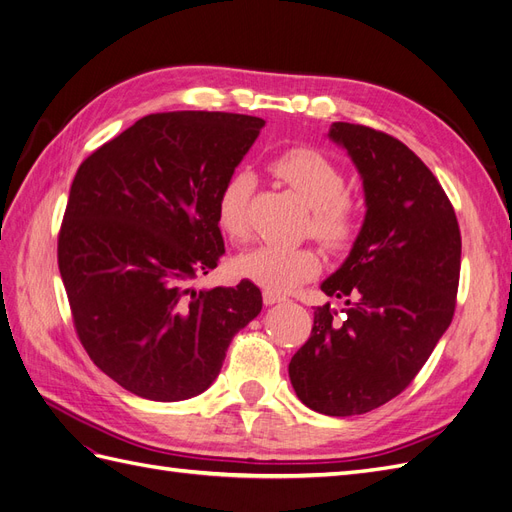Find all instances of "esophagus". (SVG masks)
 I'll use <instances>...</instances> for the list:
<instances>
[{
  "label": "esophagus",
  "mask_w": 512,
  "mask_h": 512,
  "mask_svg": "<svg viewBox=\"0 0 512 512\" xmlns=\"http://www.w3.org/2000/svg\"><path fill=\"white\" fill-rule=\"evenodd\" d=\"M262 299H265V305H275V303L286 301L284 294L273 292V290H265V292H262Z\"/></svg>",
  "instance_id": "esophagus-1"
}]
</instances>
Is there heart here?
<instances>
[{
    "label": "heart",
    "instance_id": "1",
    "mask_svg": "<svg viewBox=\"0 0 512 512\" xmlns=\"http://www.w3.org/2000/svg\"><path fill=\"white\" fill-rule=\"evenodd\" d=\"M271 173L312 209L309 230L327 247H344L354 235V209L346 194V179L339 166L324 153L309 147H294L271 160ZM256 179L250 170H235L220 188L215 200V220L230 241L250 235L247 205ZM232 271L262 288L288 292L312 280L320 260L309 247L256 245L232 260Z\"/></svg>",
    "mask_w": 512,
    "mask_h": 512
}]
</instances>
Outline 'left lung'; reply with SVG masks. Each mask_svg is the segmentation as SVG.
<instances>
[{
    "label": "left lung",
    "instance_id": "1",
    "mask_svg": "<svg viewBox=\"0 0 512 512\" xmlns=\"http://www.w3.org/2000/svg\"><path fill=\"white\" fill-rule=\"evenodd\" d=\"M327 136L361 175L365 218L346 260L320 284L346 299V316L333 320L331 303L316 307L288 376L307 408L352 416L404 391L446 333L461 235L442 185L404 143L344 121Z\"/></svg>",
    "mask_w": 512,
    "mask_h": 512
}]
</instances>
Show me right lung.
<instances>
[{
  "instance_id": "add662e5",
  "label": "right lung",
  "mask_w": 512,
  "mask_h": 512,
  "mask_svg": "<svg viewBox=\"0 0 512 512\" xmlns=\"http://www.w3.org/2000/svg\"><path fill=\"white\" fill-rule=\"evenodd\" d=\"M262 128L235 113L147 115L76 170L59 273L91 361L138 397L207 391L230 339L260 314L250 280L198 292L188 282L224 254L215 200Z\"/></svg>"
}]
</instances>
